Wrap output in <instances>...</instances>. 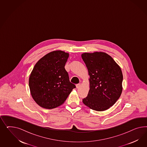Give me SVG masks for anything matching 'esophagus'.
<instances>
[{
  "mask_svg": "<svg viewBox=\"0 0 147 147\" xmlns=\"http://www.w3.org/2000/svg\"><path fill=\"white\" fill-rule=\"evenodd\" d=\"M80 86H81V85H80V84H77V85H76V88H79L80 87Z\"/></svg>",
  "mask_w": 147,
  "mask_h": 147,
  "instance_id": "34e87169",
  "label": "esophagus"
}]
</instances>
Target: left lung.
I'll return each instance as SVG.
<instances>
[{
    "instance_id": "1",
    "label": "left lung",
    "mask_w": 147,
    "mask_h": 147,
    "mask_svg": "<svg viewBox=\"0 0 147 147\" xmlns=\"http://www.w3.org/2000/svg\"><path fill=\"white\" fill-rule=\"evenodd\" d=\"M81 57L90 76L89 92L82 102L94 111H106L115 103L122 93L120 67L105 52L84 53Z\"/></svg>"
}]
</instances>
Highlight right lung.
I'll list each match as a JSON object with an SVG mask.
<instances>
[{
  "instance_id": "1",
  "label": "right lung",
  "mask_w": 147,
  "mask_h": 147,
  "mask_svg": "<svg viewBox=\"0 0 147 147\" xmlns=\"http://www.w3.org/2000/svg\"><path fill=\"white\" fill-rule=\"evenodd\" d=\"M68 57L69 53L57 50L36 63L28 83L32 96L40 107L53 109L61 106L76 88L65 68Z\"/></svg>"
}]
</instances>
